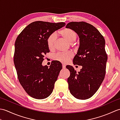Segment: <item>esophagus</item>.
<instances>
[{
  "instance_id": "obj_1",
  "label": "esophagus",
  "mask_w": 120,
  "mask_h": 120,
  "mask_svg": "<svg viewBox=\"0 0 120 120\" xmlns=\"http://www.w3.org/2000/svg\"><path fill=\"white\" fill-rule=\"evenodd\" d=\"M62 68L63 69H65V65L64 64H62Z\"/></svg>"
}]
</instances>
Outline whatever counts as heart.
Returning a JSON list of instances; mask_svg holds the SVG:
<instances>
[{
  "label": "heart",
  "mask_w": 120,
  "mask_h": 120,
  "mask_svg": "<svg viewBox=\"0 0 120 120\" xmlns=\"http://www.w3.org/2000/svg\"><path fill=\"white\" fill-rule=\"evenodd\" d=\"M60 34L67 40L70 44H72L74 42L77 37V34L74 30L70 28H65L59 32ZM57 39V34L55 33L51 34L49 35L47 39V43L48 47L50 49H52L55 47L56 40ZM73 54L71 52L58 53L53 56L54 60L58 61L61 63H66L68 62L72 57Z\"/></svg>",
  "instance_id": "obj_1"
}]
</instances>
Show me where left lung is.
I'll use <instances>...</instances> for the list:
<instances>
[{
  "mask_svg": "<svg viewBox=\"0 0 120 120\" xmlns=\"http://www.w3.org/2000/svg\"><path fill=\"white\" fill-rule=\"evenodd\" d=\"M66 28L74 30L79 38V47L73 62L82 66L78 73L72 66L66 67L70 72L68 88L75 98L88 99L96 92L105 78L107 61L105 41L98 30L87 22H70Z\"/></svg>",
  "mask_w": 120,
  "mask_h": 120,
  "instance_id": "1",
  "label": "left lung"
}]
</instances>
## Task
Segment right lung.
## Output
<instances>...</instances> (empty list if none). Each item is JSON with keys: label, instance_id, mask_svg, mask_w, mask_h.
<instances>
[{"label": "right lung", "instance_id": "obj_1", "mask_svg": "<svg viewBox=\"0 0 120 120\" xmlns=\"http://www.w3.org/2000/svg\"><path fill=\"white\" fill-rule=\"evenodd\" d=\"M65 25L37 21L25 27L15 41L14 63L20 83L29 95L36 99L47 98L52 92L62 67L53 61L48 68L43 66L44 54L49 52V35Z\"/></svg>", "mask_w": 120, "mask_h": 120}]
</instances>
